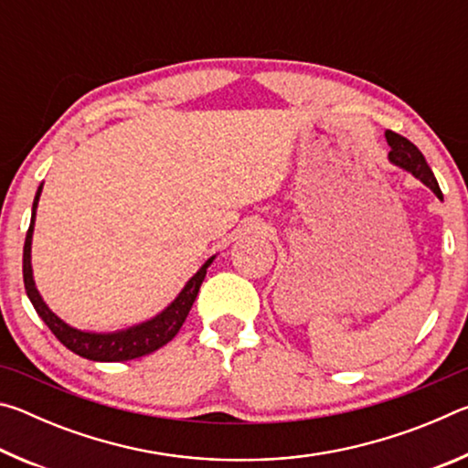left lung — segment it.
Masks as SVG:
<instances>
[{"label": "left lung", "mask_w": 468, "mask_h": 468, "mask_svg": "<svg viewBox=\"0 0 468 468\" xmlns=\"http://www.w3.org/2000/svg\"><path fill=\"white\" fill-rule=\"evenodd\" d=\"M386 142H388V146H390V153H388L390 163L396 165V167L413 173V176L421 181V184L430 187L431 192L440 197V200H443L441 189L438 186V179L433 177V171L430 169V165H427L425 156L421 154V150H419L413 142L407 140L405 136L394 133L390 130H386Z\"/></svg>", "instance_id": "left-lung-1"}]
</instances>
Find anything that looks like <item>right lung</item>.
Masks as SVG:
<instances>
[{
    "mask_svg": "<svg viewBox=\"0 0 468 468\" xmlns=\"http://www.w3.org/2000/svg\"><path fill=\"white\" fill-rule=\"evenodd\" d=\"M43 184L38 186L35 202H33V217H30V227L27 231L25 241V253H22V276H25V289L30 299V303L35 305L37 314L41 315V320L49 326V330L59 340L63 346H68L69 351L80 355L84 359L90 361H130L144 357L148 353H154L156 348L167 345L169 340L177 335L179 328L184 326L189 310H192L194 301L200 291V284L206 276V268L212 264L215 256L206 260L200 271H197L192 279L186 282V287L181 289L179 295L176 297L171 305L165 310L136 326H130L125 330L117 332H86L72 328L69 324L58 318L41 297V292L37 291V284L33 279V264H30V245H33V231H35V217H37V206L38 197H41Z\"/></svg>",
    "mask_w": 468,
    "mask_h": 468,
    "instance_id": "obj_1",
    "label": "right lung"
}]
</instances>
